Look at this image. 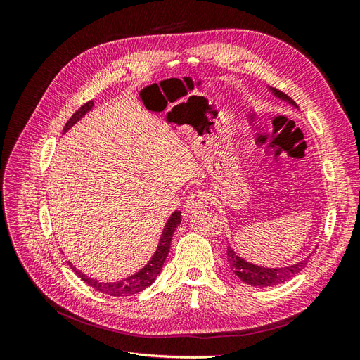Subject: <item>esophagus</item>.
<instances>
[{
    "instance_id": "esophagus-1",
    "label": "esophagus",
    "mask_w": 360,
    "mask_h": 360,
    "mask_svg": "<svg viewBox=\"0 0 360 360\" xmlns=\"http://www.w3.org/2000/svg\"><path fill=\"white\" fill-rule=\"evenodd\" d=\"M209 193H207V191H193L186 202H184V210H186V213H195L200 209H204V207L209 204Z\"/></svg>"
}]
</instances>
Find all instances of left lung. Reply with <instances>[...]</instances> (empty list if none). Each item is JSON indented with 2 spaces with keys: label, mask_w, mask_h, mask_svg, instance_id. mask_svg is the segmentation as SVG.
Wrapping results in <instances>:
<instances>
[{
  "label": "left lung",
  "mask_w": 360,
  "mask_h": 360,
  "mask_svg": "<svg viewBox=\"0 0 360 360\" xmlns=\"http://www.w3.org/2000/svg\"><path fill=\"white\" fill-rule=\"evenodd\" d=\"M278 97H282L284 101H288L290 103L296 105L292 102V99L287 94H284L279 90H274ZM226 258H228V264H230L231 270L234 274L243 281L245 284L252 285V287H271V285H278L291 279L292 276H296L299 271L307 266L308 258H304L303 261L297 264H292L290 267H282V269H266V267H259L252 263H248L243 258L238 257L231 246L226 248Z\"/></svg>",
  "instance_id": "obj_1"
}]
</instances>
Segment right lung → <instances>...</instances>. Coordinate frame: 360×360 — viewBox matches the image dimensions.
I'll return each mask as SVG.
<instances>
[{
  "label": "right lung",
  "instance_id": "right-lung-1",
  "mask_svg": "<svg viewBox=\"0 0 360 360\" xmlns=\"http://www.w3.org/2000/svg\"><path fill=\"white\" fill-rule=\"evenodd\" d=\"M93 101H89L86 103H84L78 111H76L70 118L69 122L66 123V126H64L63 129V134L68 132V130L78 122V120H81L86 112H89L91 108H93ZM181 222V213L180 212H174L171 214V217L168 219L165 228H163V233H162V237H160V242H159V246L156 249V252L153 255V258H151L148 261V264L141 269L138 274L129 276L123 281H117V282H99L96 279H91L89 276H85L84 274H81L79 270H76V267H72V270L75 271L76 275H78L85 284H89L90 287H93L94 290L101 291L103 294H110V296H114V297H120V296H134V294L139 292L146 290L147 287H150L151 284H153L156 276L160 274L162 270V266L163 263H165V259L168 257V252H169V246H171V238H172V234L174 231H176V228L180 225Z\"/></svg>",
  "mask_w": 360,
  "mask_h": 360
}]
</instances>
